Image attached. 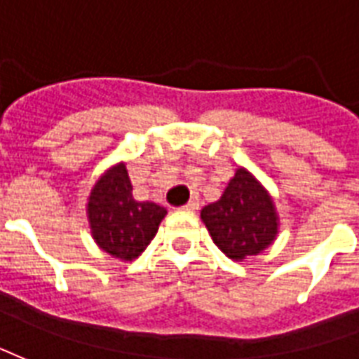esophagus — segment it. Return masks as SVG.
Wrapping results in <instances>:
<instances>
[{
    "label": "esophagus",
    "mask_w": 359,
    "mask_h": 359,
    "mask_svg": "<svg viewBox=\"0 0 359 359\" xmlns=\"http://www.w3.org/2000/svg\"><path fill=\"white\" fill-rule=\"evenodd\" d=\"M183 210H189V212L198 210V203H197V201H189V203H187V205L183 206Z\"/></svg>",
    "instance_id": "obj_1"
}]
</instances>
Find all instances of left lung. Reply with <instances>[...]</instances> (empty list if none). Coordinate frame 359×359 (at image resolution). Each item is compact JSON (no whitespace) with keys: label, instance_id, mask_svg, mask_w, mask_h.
Returning <instances> with one entry per match:
<instances>
[{"label":"left lung","instance_id":"1","mask_svg":"<svg viewBox=\"0 0 359 359\" xmlns=\"http://www.w3.org/2000/svg\"><path fill=\"white\" fill-rule=\"evenodd\" d=\"M201 218L212 241L231 260L256 256L277 235L276 208L269 195L247 170H237L219 201L205 206Z\"/></svg>","mask_w":359,"mask_h":359}]
</instances>
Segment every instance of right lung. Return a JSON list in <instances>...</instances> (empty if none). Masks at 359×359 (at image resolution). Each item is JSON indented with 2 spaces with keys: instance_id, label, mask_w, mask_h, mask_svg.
Returning a JSON list of instances; mask_svg holds the SVG:
<instances>
[{
  "instance_id": "1",
  "label": "right lung",
  "mask_w": 359,
  "mask_h": 359,
  "mask_svg": "<svg viewBox=\"0 0 359 359\" xmlns=\"http://www.w3.org/2000/svg\"><path fill=\"white\" fill-rule=\"evenodd\" d=\"M88 214L97 245L120 260H133L153 241L166 208L135 201L128 170L118 164L95 183Z\"/></svg>"
}]
</instances>
